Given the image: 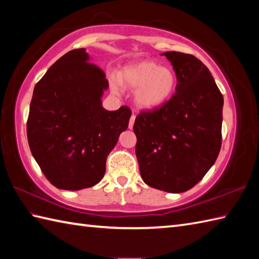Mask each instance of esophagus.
Listing matches in <instances>:
<instances>
[{"instance_id": "esophagus-1", "label": "esophagus", "mask_w": 259, "mask_h": 259, "mask_svg": "<svg viewBox=\"0 0 259 259\" xmlns=\"http://www.w3.org/2000/svg\"><path fill=\"white\" fill-rule=\"evenodd\" d=\"M135 120H136V114H135V113H133V114H131L130 121H129V129H133L134 123H135Z\"/></svg>"}]
</instances>
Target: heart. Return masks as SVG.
<instances>
[{"label": "heart", "mask_w": 259, "mask_h": 259, "mask_svg": "<svg viewBox=\"0 0 259 259\" xmlns=\"http://www.w3.org/2000/svg\"><path fill=\"white\" fill-rule=\"evenodd\" d=\"M111 83L114 91H119L120 84L136 88V103L144 109H156L172 97L177 88V76L172 69L146 60L124 65Z\"/></svg>", "instance_id": "heart-1"}]
</instances>
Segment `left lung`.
I'll return each mask as SVG.
<instances>
[{
    "label": "left lung",
    "instance_id": "left-lung-1",
    "mask_svg": "<svg viewBox=\"0 0 259 259\" xmlns=\"http://www.w3.org/2000/svg\"><path fill=\"white\" fill-rule=\"evenodd\" d=\"M177 75L176 93L161 107L136 117V155L145 183L184 192L203 178L222 147L224 98L199 59L164 52Z\"/></svg>",
    "mask_w": 259,
    "mask_h": 259
}]
</instances>
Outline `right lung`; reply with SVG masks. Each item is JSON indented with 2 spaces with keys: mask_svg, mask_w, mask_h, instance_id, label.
I'll list each match as a JSON object with an SVG mask.
<instances>
[{
  "mask_svg": "<svg viewBox=\"0 0 259 259\" xmlns=\"http://www.w3.org/2000/svg\"><path fill=\"white\" fill-rule=\"evenodd\" d=\"M108 87L106 74L89 62L85 49L65 53L34 87L27 141L42 172L59 189L97 185L108 155L128 128V107L115 111L102 107Z\"/></svg>",
  "mask_w": 259,
  "mask_h": 259,
  "instance_id": "right-lung-1",
  "label": "right lung"
}]
</instances>
